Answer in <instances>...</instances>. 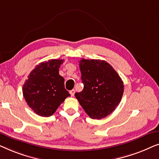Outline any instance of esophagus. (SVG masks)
Segmentation results:
<instances>
[{"instance_id": "obj_1", "label": "esophagus", "mask_w": 159, "mask_h": 159, "mask_svg": "<svg viewBox=\"0 0 159 159\" xmlns=\"http://www.w3.org/2000/svg\"><path fill=\"white\" fill-rule=\"evenodd\" d=\"M75 90H71L70 91V94H71V96H74V95H75Z\"/></svg>"}]
</instances>
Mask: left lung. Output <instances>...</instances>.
<instances>
[{"label":"left lung","mask_w":159,"mask_h":159,"mask_svg":"<svg viewBox=\"0 0 159 159\" xmlns=\"http://www.w3.org/2000/svg\"><path fill=\"white\" fill-rule=\"evenodd\" d=\"M84 88L75 97L90 118L101 119L114 111L120 103L124 83L114 69L99 59L80 61Z\"/></svg>","instance_id":"obj_1"}]
</instances>
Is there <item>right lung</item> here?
Returning a JSON list of instances; mask_svg holds the SVG:
<instances>
[{
  "label": "right lung",
  "instance_id": "obj_1",
  "mask_svg": "<svg viewBox=\"0 0 159 159\" xmlns=\"http://www.w3.org/2000/svg\"><path fill=\"white\" fill-rule=\"evenodd\" d=\"M64 60L51 59L37 65L24 84L23 96L28 106L41 116L53 115L67 97L64 79L58 73Z\"/></svg>",
  "mask_w": 159,
  "mask_h": 159
}]
</instances>
